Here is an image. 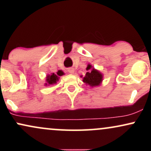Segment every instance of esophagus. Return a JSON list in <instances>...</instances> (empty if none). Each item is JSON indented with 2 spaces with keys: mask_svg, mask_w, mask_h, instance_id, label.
Instances as JSON below:
<instances>
[{
  "mask_svg": "<svg viewBox=\"0 0 151 151\" xmlns=\"http://www.w3.org/2000/svg\"><path fill=\"white\" fill-rule=\"evenodd\" d=\"M67 71H68L69 73H70V74L74 73V68H72V67H70V68L67 69Z\"/></svg>",
  "mask_w": 151,
  "mask_h": 151,
  "instance_id": "34e87169",
  "label": "esophagus"
}]
</instances>
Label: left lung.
<instances>
[{
    "label": "left lung",
    "instance_id": "obj_1",
    "mask_svg": "<svg viewBox=\"0 0 151 151\" xmlns=\"http://www.w3.org/2000/svg\"><path fill=\"white\" fill-rule=\"evenodd\" d=\"M91 65H89L86 67V70H89L91 69ZM102 81V74L98 72L97 70L92 69L91 71L86 72V76L83 78V81L86 84L91 86H99Z\"/></svg>",
    "mask_w": 151,
    "mask_h": 151
}]
</instances>
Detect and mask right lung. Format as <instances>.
<instances>
[{"label": "right lung", "mask_w": 151, "mask_h": 151, "mask_svg": "<svg viewBox=\"0 0 151 151\" xmlns=\"http://www.w3.org/2000/svg\"><path fill=\"white\" fill-rule=\"evenodd\" d=\"M63 72H62V71H59V72L57 73L58 75H56V74H52V75H49L47 78V83L49 84H55L56 83L57 81H58V76H62L63 75Z\"/></svg>", "instance_id": "obj_1"}]
</instances>
